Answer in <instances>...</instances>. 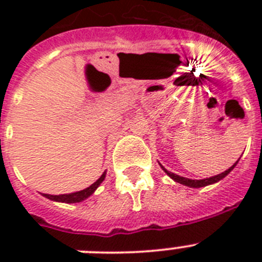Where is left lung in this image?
<instances>
[{"label":"left lung","instance_id":"1","mask_svg":"<svg viewBox=\"0 0 262 262\" xmlns=\"http://www.w3.org/2000/svg\"><path fill=\"white\" fill-rule=\"evenodd\" d=\"M239 160H237V161H239ZM237 161H236V163L233 164V165L231 166L230 169H227V170H224V172L221 173V174L212 176V177H209V178H203V180H190V178L181 177V176L174 174V173L166 170V169L164 168V166L161 165V164H160V166H161V169H163L164 172H165L166 174L169 176V177L172 178V180H174L176 182H178V184L185 185V186H189V187H203V186H207V185H212V184H215V182L223 180V178L226 177V176L228 174V173H230L233 168H235L236 164H237Z\"/></svg>","mask_w":262,"mask_h":262}]
</instances>
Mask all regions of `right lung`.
I'll return each mask as SVG.
<instances>
[{
	"label": "right lung",
	"instance_id": "right-lung-1",
	"mask_svg": "<svg viewBox=\"0 0 262 262\" xmlns=\"http://www.w3.org/2000/svg\"><path fill=\"white\" fill-rule=\"evenodd\" d=\"M106 177V172L102 173V176L97 180L94 184L90 185L89 187L84 189V190L76 191V193H71V194H60V195H51V194H41L43 196L48 198L51 201H55V202H62V203H77L81 202V201H85L86 198H89L94 191L97 190V187L99 185L102 184V181L105 180Z\"/></svg>",
	"mask_w": 262,
	"mask_h": 262
}]
</instances>
